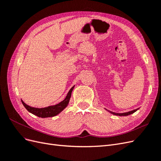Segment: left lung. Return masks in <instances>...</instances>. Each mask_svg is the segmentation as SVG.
Listing matches in <instances>:
<instances>
[{"label":"left lung","mask_w":161,"mask_h":161,"mask_svg":"<svg viewBox=\"0 0 161 161\" xmlns=\"http://www.w3.org/2000/svg\"><path fill=\"white\" fill-rule=\"evenodd\" d=\"M138 109H134V110H132L131 111H128V112H126V113H121V114H118V113H114V112H111V111H109L110 113L113 114L114 115H119V116H126V115H130V114H134V112H136V111H137Z\"/></svg>","instance_id":"8db88e82"}]
</instances>
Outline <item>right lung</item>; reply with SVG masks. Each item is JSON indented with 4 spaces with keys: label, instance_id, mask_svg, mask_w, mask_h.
<instances>
[{
    "label": "right lung",
    "instance_id": "1",
    "mask_svg": "<svg viewBox=\"0 0 161 161\" xmlns=\"http://www.w3.org/2000/svg\"><path fill=\"white\" fill-rule=\"evenodd\" d=\"M75 86H73L72 88L70 89V91L68 92V94L66 97V98L61 101L60 103L58 104H56L55 105H52V106H48L47 108H32L31 106H29L27 104H25L24 102L21 100V102L24 107L26 108V109L31 113L33 115H36L37 117H40L42 118H50V117H53L60 114L62 111L64 110L69 104L70 99L71 97V93L72 91L74 89Z\"/></svg>",
    "mask_w": 161,
    "mask_h": 161
}]
</instances>
